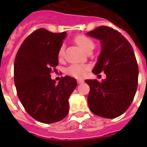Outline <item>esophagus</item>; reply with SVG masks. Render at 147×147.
<instances>
[{"label":"esophagus","instance_id":"obj_1","mask_svg":"<svg viewBox=\"0 0 147 147\" xmlns=\"http://www.w3.org/2000/svg\"><path fill=\"white\" fill-rule=\"evenodd\" d=\"M77 82H78V84H81V83L84 82V80H83V79H78V80H77Z\"/></svg>","mask_w":147,"mask_h":147}]
</instances>
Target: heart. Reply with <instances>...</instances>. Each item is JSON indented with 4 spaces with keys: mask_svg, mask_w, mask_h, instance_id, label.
Returning <instances> with one entry per match:
<instances>
[{
    "mask_svg": "<svg viewBox=\"0 0 147 147\" xmlns=\"http://www.w3.org/2000/svg\"><path fill=\"white\" fill-rule=\"evenodd\" d=\"M75 42L81 49L84 52H86L88 49H93L94 48V42L92 39L88 37L85 35H78L75 38ZM64 54V47H60L58 55L59 57L62 58ZM88 71V67L85 65L82 64H75L71 65L67 69V73L70 76H72L74 78H83L86 75Z\"/></svg>",
    "mask_w": 147,
    "mask_h": 147,
    "instance_id": "1",
    "label": "heart"
}]
</instances>
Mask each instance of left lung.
<instances>
[{
    "mask_svg": "<svg viewBox=\"0 0 147 147\" xmlns=\"http://www.w3.org/2000/svg\"><path fill=\"white\" fill-rule=\"evenodd\" d=\"M100 40L101 51L92 72H105L99 82L87 79L90 92L88 104L92 113L105 118H115L128 109L137 92L138 65L131 45L121 33L101 26L87 33Z\"/></svg>",
    "mask_w": 147,
    "mask_h": 147,
    "instance_id": "left-lung-1",
    "label": "left lung"
}]
</instances>
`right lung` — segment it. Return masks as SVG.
I'll return each mask as SVG.
<instances>
[{"label": "right lung", "mask_w": 147, "mask_h": 147, "mask_svg": "<svg viewBox=\"0 0 147 147\" xmlns=\"http://www.w3.org/2000/svg\"><path fill=\"white\" fill-rule=\"evenodd\" d=\"M65 36V32L38 29L25 39L15 58L13 74L18 98L26 112L41 123H55L67 116L69 98L77 86L76 79L70 76L62 77L58 85L51 78Z\"/></svg>", "instance_id": "obj_1"}]
</instances>
